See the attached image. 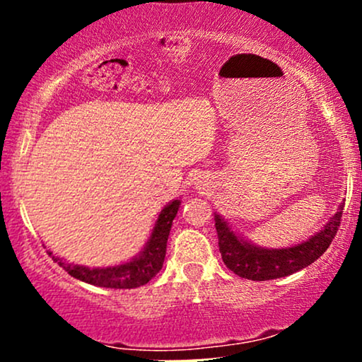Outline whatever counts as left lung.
Listing matches in <instances>:
<instances>
[{"label":"left lung","mask_w":362,"mask_h":362,"mask_svg":"<svg viewBox=\"0 0 362 362\" xmlns=\"http://www.w3.org/2000/svg\"><path fill=\"white\" fill-rule=\"evenodd\" d=\"M342 209L344 202H340L337 213L328 219L322 230L305 242L284 248H265L253 245L242 235L235 233L223 216L214 213L221 259L230 271L243 279L271 281L291 276L313 264L330 247L340 226Z\"/></svg>","instance_id":"obj_1"}]
</instances>
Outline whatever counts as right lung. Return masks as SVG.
Wrapping results in <instances>:
<instances>
[{
    "label": "right lung",
    "instance_id": "obj_1",
    "mask_svg": "<svg viewBox=\"0 0 362 362\" xmlns=\"http://www.w3.org/2000/svg\"><path fill=\"white\" fill-rule=\"evenodd\" d=\"M180 197L173 199L160 211L148 242L144 243L138 255H134L124 264L110 265V267H86V265L69 264L61 257L54 255L51 250L47 253L52 257L54 262L59 264V267L64 269L74 279L88 282V284L98 286V288H139V286H144L146 282L151 281L163 267L168 235L170 230H172L173 219L178 213V207H180Z\"/></svg>",
    "mask_w": 362,
    "mask_h": 362
}]
</instances>
